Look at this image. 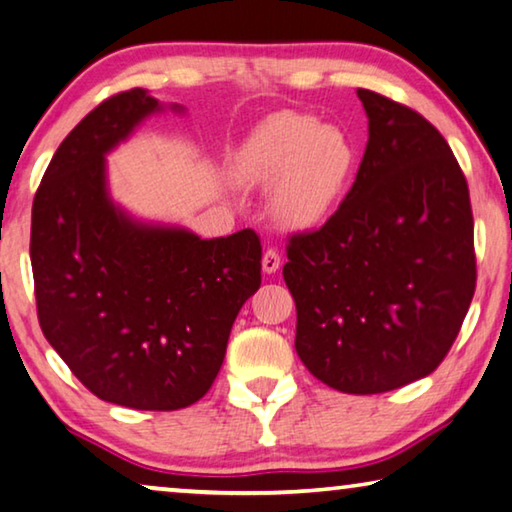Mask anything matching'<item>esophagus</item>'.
Listing matches in <instances>:
<instances>
[{"instance_id":"34e87169","label":"esophagus","mask_w":512,"mask_h":512,"mask_svg":"<svg viewBox=\"0 0 512 512\" xmlns=\"http://www.w3.org/2000/svg\"><path fill=\"white\" fill-rule=\"evenodd\" d=\"M279 265H281L279 251H276V249H267L265 254H263V272H265V274H274L276 270H279Z\"/></svg>"}]
</instances>
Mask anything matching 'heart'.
Listing matches in <instances>:
<instances>
[{"mask_svg":"<svg viewBox=\"0 0 512 512\" xmlns=\"http://www.w3.org/2000/svg\"><path fill=\"white\" fill-rule=\"evenodd\" d=\"M354 170L356 147L345 131L288 111L258 124L236 158L238 179L272 186L270 213L292 229L324 220L345 197Z\"/></svg>","mask_w":512,"mask_h":512,"instance_id":"heart-1","label":"heart"}]
</instances>
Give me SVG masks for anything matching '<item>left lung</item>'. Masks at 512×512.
I'll use <instances>...</instances> for the list:
<instances>
[{"label":"left lung","instance_id":"left-lung-1","mask_svg":"<svg viewBox=\"0 0 512 512\" xmlns=\"http://www.w3.org/2000/svg\"><path fill=\"white\" fill-rule=\"evenodd\" d=\"M367 147L322 229L292 236L283 279L308 372L349 395L429 376L454 345L476 288L467 181L440 131L358 88Z\"/></svg>","mask_w":512,"mask_h":512}]
</instances>
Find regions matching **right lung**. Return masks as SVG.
Instances as JSON below:
<instances>
[{
	"label": "right lung",
	"mask_w": 512,
	"mask_h": 512,
	"mask_svg": "<svg viewBox=\"0 0 512 512\" xmlns=\"http://www.w3.org/2000/svg\"><path fill=\"white\" fill-rule=\"evenodd\" d=\"M167 108L183 113L145 88L99 104L56 149L31 211L40 329L92 395L136 410L204 397L242 304L261 288L251 229L201 240L113 201L106 156Z\"/></svg>",
	"instance_id": "obj_1"
}]
</instances>
